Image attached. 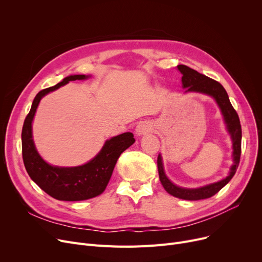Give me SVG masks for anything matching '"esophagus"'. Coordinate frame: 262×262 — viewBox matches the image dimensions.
Wrapping results in <instances>:
<instances>
[{
    "label": "esophagus",
    "instance_id": "obj_1",
    "mask_svg": "<svg viewBox=\"0 0 262 262\" xmlns=\"http://www.w3.org/2000/svg\"><path fill=\"white\" fill-rule=\"evenodd\" d=\"M152 130V125L148 122H141L136 126L135 133L137 136H143Z\"/></svg>",
    "mask_w": 262,
    "mask_h": 262
}]
</instances>
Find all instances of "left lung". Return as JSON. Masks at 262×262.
<instances>
[{
    "mask_svg": "<svg viewBox=\"0 0 262 262\" xmlns=\"http://www.w3.org/2000/svg\"><path fill=\"white\" fill-rule=\"evenodd\" d=\"M177 70L183 75L182 84L183 88L186 89L185 93L198 92L209 95L215 101L220 110H221V114L223 116V120L226 125V129L230 135V139L232 142V164L229 169L228 175L221 181L205 185L199 188H184L176 186L169 180L168 176L166 175V172H164L162 157L159 154L157 158L159 180L164 190L175 198L188 201L205 200L211 198L212 195L217 193L225 185H227L238 169L241 155V124L238 114L236 113V110L233 109L229 101L226 90L219 81L209 78L204 74H201L198 71L193 70V69H191L185 64H178Z\"/></svg>",
    "mask_w": 262,
    "mask_h": 262,
    "instance_id": "1",
    "label": "left lung"
}]
</instances>
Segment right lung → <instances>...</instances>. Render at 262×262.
<instances>
[{
	"label": "right lung",
	"mask_w": 262,
	"mask_h": 262,
	"mask_svg": "<svg viewBox=\"0 0 262 262\" xmlns=\"http://www.w3.org/2000/svg\"><path fill=\"white\" fill-rule=\"evenodd\" d=\"M91 75H69L57 85L41 90L33 101L22 128V156L25 169L32 180L49 195L58 201H85L105 191L120 155L134 144L132 133H123L105 141L102 149L90 161L77 167H57L40 156L33 139L32 124L38 105L48 93L57 90L71 80H82Z\"/></svg>",
	"instance_id": "add662e5"
}]
</instances>
